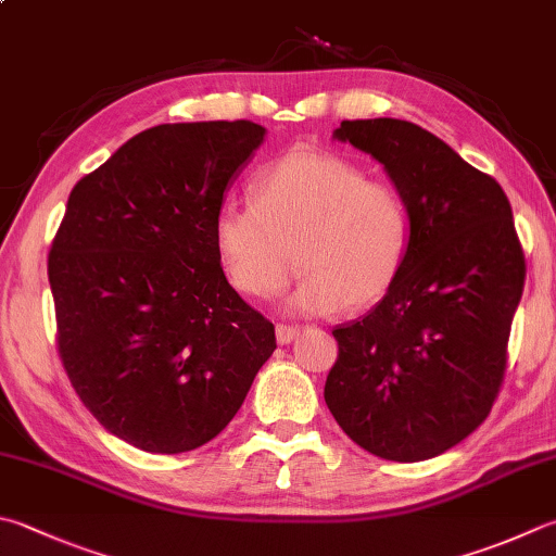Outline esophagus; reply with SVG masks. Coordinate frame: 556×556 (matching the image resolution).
I'll list each match as a JSON object with an SVG mask.
<instances>
[{"instance_id":"34e87169","label":"esophagus","mask_w":556,"mask_h":556,"mask_svg":"<svg viewBox=\"0 0 556 556\" xmlns=\"http://www.w3.org/2000/svg\"><path fill=\"white\" fill-rule=\"evenodd\" d=\"M300 333V327H292V324H278L276 327V341L282 343H290Z\"/></svg>"}]
</instances>
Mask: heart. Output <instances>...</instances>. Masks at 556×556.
<instances>
[{"label":"heart","mask_w":556,"mask_h":556,"mask_svg":"<svg viewBox=\"0 0 556 556\" xmlns=\"http://www.w3.org/2000/svg\"><path fill=\"white\" fill-rule=\"evenodd\" d=\"M254 203L219 205L213 242L237 292L268 300L305 270L288 300L298 314L368 309L400 280L412 219L394 186L343 156L292 150L251 181Z\"/></svg>","instance_id":"heart-1"}]
</instances>
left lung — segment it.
I'll return each mask as SVG.
<instances>
[{
  "instance_id": "8db88e82",
  "label": "left lung",
  "mask_w": 556,
  "mask_h": 556,
  "mask_svg": "<svg viewBox=\"0 0 556 556\" xmlns=\"http://www.w3.org/2000/svg\"><path fill=\"white\" fill-rule=\"evenodd\" d=\"M333 138L372 154L412 219L400 280L333 329L324 402L368 453L418 463L477 431L504 384L526 256L504 188L418 125L343 121Z\"/></svg>"
}]
</instances>
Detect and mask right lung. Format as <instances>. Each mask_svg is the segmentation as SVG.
Instances as JSON below:
<instances>
[{
	"label": "right lung",
	"instance_id": "right-lung-1",
	"mask_svg": "<svg viewBox=\"0 0 556 556\" xmlns=\"http://www.w3.org/2000/svg\"><path fill=\"white\" fill-rule=\"evenodd\" d=\"M266 128L142 130L72 188L48 254L58 353L93 418L148 453H188L232 421L276 329L229 286L213 223Z\"/></svg>",
	"mask_w": 556,
	"mask_h": 556
}]
</instances>
